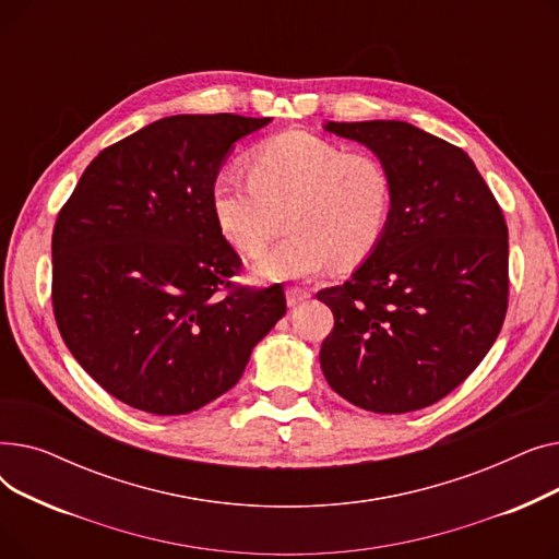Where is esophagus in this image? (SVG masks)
Masks as SVG:
<instances>
[{
  "mask_svg": "<svg viewBox=\"0 0 559 559\" xmlns=\"http://www.w3.org/2000/svg\"><path fill=\"white\" fill-rule=\"evenodd\" d=\"M285 297H287V306H289V308H297L299 304H304V301H308V299H310V289H304V287L292 285V287H287Z\"/></svg>",
  "mask_w": 559,
  "mask_h": 559,
  "instance_id": "1",
  "label": "esophagus"
}]
</instances>
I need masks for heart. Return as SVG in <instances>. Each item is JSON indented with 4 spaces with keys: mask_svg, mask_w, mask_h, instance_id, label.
I'll return each instance as SVG.
<instances>
[{
    "mask_svg": "<svg viewBox=\"0 0 559 559\" xmlns=\"http://www.w3.org/2000/svg\"><path fill=\"white\" fill-rule=\"evenodd\" d=\"M394 181L371 152L306 131L258 144L249 171L226 165L211 183V209L224 238L247 255L260 253L281 228L289 233L253 262L262 278H310L333 260L342 267L367 258L392 217Z\"/></svg>",
    "mask_w": 559,
    "mask_h": 559,
    "instance_id": "1",
    "label": "heart"
}]
</instances>
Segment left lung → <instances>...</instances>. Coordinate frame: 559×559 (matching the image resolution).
<instances>
[{"mask_svg":"<svg viewBox=\"0 0 559 559\" xmlns=\"http://www.w3.org/2000/svg\"><path fill=\"white\" fill-rule=\"evenodd\" d=\"M383 160L392 217L344 285L319 350L329 385L369 413L428 407L472 373L508 312V224L474 160L407 122H326Z\"/></svg>","mask_w":559,"mask_h":559,"instance_id":"1","label":"left lung"}]
</instances>
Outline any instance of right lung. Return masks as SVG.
<instances>
[{
  "label": "right lung",
  "mask_w": 559,
  "mask_h": 559,
  "mask_svg": "<svg viewBox=\"0 0 559 559\" xmlns=\"http://www.w3.org/2000/svg\"><path fill=\"white\" fill-rule=\"evenodd\" d=\"M270 117L171 115L85 167L51 235V301L70 354L122 403L188 415L228 392L285 314L283 285L242 267L211 183L233 144Z\"/></svg>",
  "instance_id": "1"
}]
</instances>
